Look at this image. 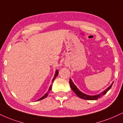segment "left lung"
<instances>
[{
    "label": "left lung",
    "instance_id": "1",
    "mask_svg": "<svg viewBox=\"0 0 123 123\" xmlns=\"http://www.w3.org/2000/svg\"><path fill=\"white\" fill-rule=\"evenodd\" d=\"M69 84H70L71 89L73 90V91H74V92L75 93L77 94V96L78 97H79L80 98H81L82 99H85V100H97L98 98H100V97H101L102 96H104V94H105L106 93V92H107L111 88V87H112V85H113V82H112V84H111V85L109 86L107 89H106L105 90L104 92H103L101 93L100 94H97V95H96V96H89V95H87V94H85L81 92V91H80L78 89V88L76 86V85L73 84V81H72V80L71 79H70Z\"/></svg>",
    "mask_w": 123,
    "mask_h": 123
}]
</instances>
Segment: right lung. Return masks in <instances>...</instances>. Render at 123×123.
Segmentation results:
<instances>
[{
	"label": "right lung",
	"mask_w": 123,
	"mask_h": 123,
	"mask_svg": "<svg viewBox=\"0 0 123 123\" xmlns=\"http://www.w3.org/2000/svg\"><path fill=\"white\" fill-rule=\"evenodd\" d=\"M58 70H57L55 71V75H54V78H53V80H52V82H53V81H54V80L55 79V78L57 77V76H58ZM51 87H52V86H50V88H49V91L47 92L46 93L45 95H44L43 96V97H41V98H39V99H38V100H37V101H39V100H42V99H43V98H45L46 97H47V96H48V93H49V92L51 91Z\"/></svg>",
	"instance_id": "add662e5"
}]
</instances>
